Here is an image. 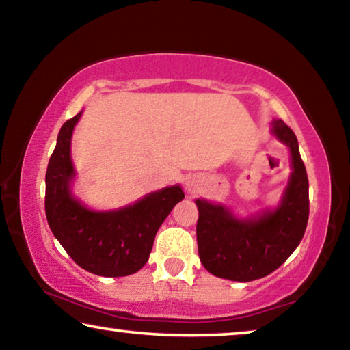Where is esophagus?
Here are the masks:
<instances>
[{
  "mask_svg": "<svg viewBox=\"0 0 350 350\" xmlns=\"http://www.w3.org/2000/svg\"><path fill=\"white\" fill-rule=\"evenodd\" d=\"M201 189V180L196 176H189L185 180V190L189 191L190 195L198 193Z\"/></svg>",
  "mask_w": 350,
  "mask_h": 350,
  "instance_id": "34e87169",
  "label": "esophagus"
}]
</instances>
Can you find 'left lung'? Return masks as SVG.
Wrapping results in <instances>:
<instances>
[{"instance_id":"1","label":"left lung","mask_w":350,"mask_h":350,"mask_svg":"<svg viewBox=\"0 0 350 350\" xmlns=\"http://www.w3.org/2000/svg\"><path fill=\"white\" fill-rule=\"evenodd\" d=\"M273 135L292 155V174L282 200L273 211L236 219L222 204L196 200V241L203 267L217 278L249 282L265 278L287 260L306 231L309 182L295 133L282 120L273 122Z\"/></svg>"}]
</instances>
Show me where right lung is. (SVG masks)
Wrapping results in <instances>:
<instances>
[{
  "label": "right lung",
  "mask_w": 350,
  "mask_h": 350,
  "mask_svg": "<svg viewBox=\"0 0 350 350\" xmlns=\"http://www.w3.org/2000/svg\"><path fill=\"white\" fill-rule=\"evenodd\" d=\"M82 112L63 124L46 173V217L68 255L85 271L120 278L139 271L149 260L157 231L179 201L180 185L165 187L135 204L92 211L71 193L72 130Z\"/></svg>",
  "instance_id": "1"
}]
</instances>
